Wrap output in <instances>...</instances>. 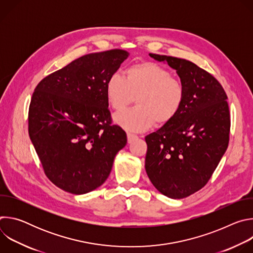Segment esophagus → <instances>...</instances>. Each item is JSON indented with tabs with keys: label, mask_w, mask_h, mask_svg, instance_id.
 I'll return each mask as SVG.
<instances>
[{
	"label": "esophagus",
	"mask_w": 253,
	"mask_h": 253,
	"mask_svg": "<svg viewBox=\"0 0 253 253\" xmlns=\"http://www.w3.org/2000/svg\"><path fill=\"white\" fill-rule=\"evenodd\" d=\"M138 138L137 135H134V134H131V133H127V140H128V143H132L134 140H136Z\"/></svg>",
	"instance_id": "1"
}]
</instances>
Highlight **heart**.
I'll use <instances>...</instances> for the list:
<instances>
[{
    "label": "heart",
    "instance_id": "obj_1",
    "mask_svg": "<svg viewBox=\"0 0 253 253\" xmlns=\"http://www.w3.org/2000/svg\"><path fill=\"white\" fill-rule=\"evenodd\" d=\"M108 104L115 111H122L136 97L137 106L114 117L126 130L142 132L155 123L171 122L182 108L184 87L170 71L154 62H141L128 67L125 79L113 74L105 87Z\"/></svg>",
    "mask_w": 253,
    "mask_h": 253
}]
</instances>
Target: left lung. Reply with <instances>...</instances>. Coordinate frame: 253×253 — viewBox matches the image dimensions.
Listing matches in <instances>:
<instances>
[{"mask_svg": "<svg viewBox=\"0 0 253 253\" xmlns=\"http://www.w3.org/2000/svg\"><path fill=\"white\" fill-rule=\"evenodd\" d=\"M149 55L176 70L185 95L176 117L145 137V169L159 192L181 199L206 185L228 147L227 95L217 80L194 63Z\"/></svg>", "mask_w": 253, "mask_h": 253, "instance_id": "1", "label": "left lung"}]
</instances>
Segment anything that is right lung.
Masks as SVG:
<instances>
[{
    "mask_svg": "<svg viewBox=\"0 0 253 253\" xmlns=\"http://www.w3.org/2000/svg\"><path fill=\"white\" fill-rule=\"evenodd\" d=\"M128 56L120 49L84 55L35 88L29 136L46 176L66 192L101 186L126 145L125 131L112 124L105 87Z\"/></svg>",
    "mask_w": 253,
    "mask_h": 253,
    "instance_id": "1",
    "label": "right lung"
}]
</instances>
